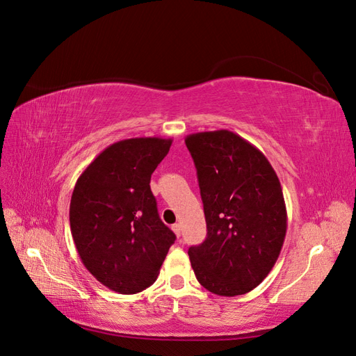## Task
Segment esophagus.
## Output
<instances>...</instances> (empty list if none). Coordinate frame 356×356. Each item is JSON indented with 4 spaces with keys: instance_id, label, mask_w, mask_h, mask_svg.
I'll return each mask as SVG.
<instances>
[{
    "instance_id": "obj_1",
    "label": "esophagus",
    "mask_w": 356,
    "mask_h": 356,
    "mask_svg": "<svg viewBox=\"0 0 356 356\" xmlns=\"http://www.w3.org/2000/svg\"><path fill=\"white\" fill-rule=\"evenodd\" d=\"M172 230H174V233L178 236V238H179V236H181V224H179V222H177V224L172 225Z\"/></svg>"
}]
</instances>
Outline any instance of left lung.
<instances>
[{"label":"left lung","instance_id":"1","mask_svg":"<svg viewBox=\"0 0 356 356\" xmlns=\"http://www.w3.org/2000/svg\"><path fill=\"white\" fill-rule=\"evenodd\" d=\"M208 236L188 248L199 284L217 296L250 293L270 273L286 234L281 182L266 156L230 131L186 138Z\"/></svg>","mask_w":356,"mask_h":356}]
</instances>
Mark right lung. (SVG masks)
I'll use <instances>...</instances> for the list:
<instances>
[{"label": "right lung", "instance_id": "add662e5", "mask_svg": "<svg viewBox=\"0 0 356 356\" xmlns=\"http://www.w3.org/2000/svg\"><path fill=\"white\" fill-rule=\"evenodd\" d=\"M172 139L131 138L106 147L75 182L72 239L84 267L110 289L136 294L152 285L177 236L160 220L149 188Z\"/></svg>", "mask_w": 356, "mask_h": 356}]
</instances>
